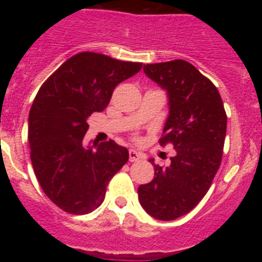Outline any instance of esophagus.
<instances>
[{"label": "esophagus", "instance_id": "esophagus-1", "mask_svg": "<svg viewBox=\"0 0 262 262\" xmlns=\"http://www.w3.org/2000/svg\"><path fill=\"white\" fill-rule=\"evenodd\" d=\"M128 157H129V161H131V163H134V161H138V160L143 159V155L139 154V152L135 151V149H129Z\"/></svg>", "mask_w": 262, "mask_h": 262}]
</instances>
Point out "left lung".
<instances>
[{"mask_svg":"<svg viewBox=\"0 0 262 262\" xmlns=\"http://www.w3.org/2000/svg\"><path fill=\"white\" fill-rule=\"evenodd\" d=\"M143 71L166 92L169 114L160 144L173 143L176 155L165 168L155 165L154 180L138 187L139 202L155 219L174 221L209 190L222 161L227 115L215 85L190 62L147 64Z\"/></svg>","mask_w":262,"mask_h":262,"instance_id":"1","label":"left lung"}]
</instances>
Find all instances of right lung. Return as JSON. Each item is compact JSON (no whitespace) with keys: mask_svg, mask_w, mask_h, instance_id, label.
Here are the masks:
<instances>
[{"mask_svg":"<svg viewBox=\"0 0 262 262\" xmlns=\"http://www.w3.org/2000/svg\"><path fill=\"white\" fill-rule=\"evenodd\" d=\"M142 69V62L80 52L41 85L29 114L31 163L46 195L71 214L94 211L113 176L128 160L114 140L85 144L88 119L107 107L115 86Z\"/></svg>","mask_w":262,"mask_h":262,"instance_id":"1","label":"right lung"}]
</instances>
